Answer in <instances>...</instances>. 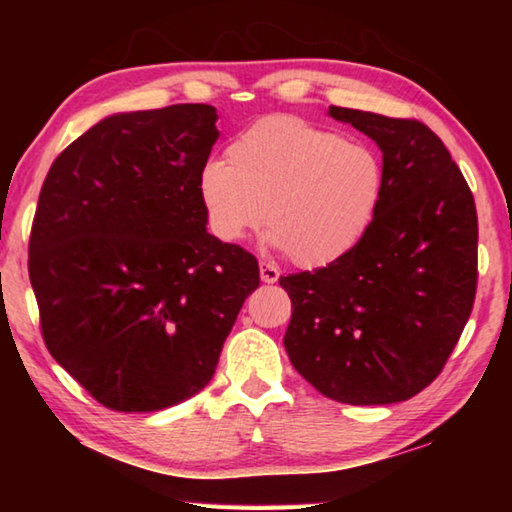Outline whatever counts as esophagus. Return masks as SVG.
Listing matches in <instances>:
<instances>
[{"mask_svg":"<svg viewBox=\"0 0 512 512\" xmlns=\"http://www.w3.org/2000/svg\"><path fill=\"white\" fill-rule=\"evenodd\" d=\"M259 275H262V282L266 284H273L277 282V277H280V268H277L273 262H259Z\"/></svg>","mask_w":512,"mask_h":512,"instance_id":"obj_1","label":"esophagus"}]
</instances>
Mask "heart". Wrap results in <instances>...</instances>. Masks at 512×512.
<instances>
[{
	"label": "heart",
	"instance_id": "heart-1",
	"mask_svg": "<svg viewBox=\"0 0 512 512\" xmlns=\"http://www.w3.org/2000/svg\"><path fill=\"white\" fill-rule=\"evenodd\" d=\"M384 164L366 144L298 117H264L207 160L198 196L207 223L237 244L262 221L298 266H325L366 235L384 194Z\"/></svg>",
	"mask_w": 512,
	"mask_h": 512
}]
</instances>
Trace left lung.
Wrapping results in <instances>:
<instances>
[{
    "instance_id": "8db88e82",
    "label": "left lung",
    "mask_w": 512,
    "mask_h": 512,
    "mask_svg": "<svg viewBox=\"0 0 512 512\" xmlns=\"http://www.w3.org/2000/svg\"><path fill=\"white\" fill-rule=\"evenodd\" d=\"M384 158L379 210L357 244L316 271L280 277L291 298L284 348L329 400L372 406L427 388L461 339L476 296L474 196L418 119L329 106Z\"/></svg>"
}]
</instances>
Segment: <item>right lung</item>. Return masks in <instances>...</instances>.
Returning a JSON list of instances; mask_svg holds the SVG:
<instances>
[{
	"instance_id": "1",
	"label": "right lung",
	"mask_w": 512,
	"mask_h": 512,
	"mask_svg": "<svg viewBox=\"0 0 512 512\" xmlns=\"http://www.w3.org/2000/svg\"><path fill=\"white\" fill-rule=\"evenodd\" d=\"M216 108L101 119L51 164L29 239L47 350L112 411L169 409L210 384L257 259L205 228L198 173Z\"/></svg>"
}]
</instances>
